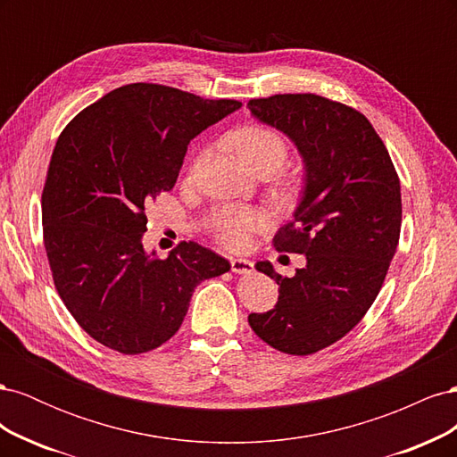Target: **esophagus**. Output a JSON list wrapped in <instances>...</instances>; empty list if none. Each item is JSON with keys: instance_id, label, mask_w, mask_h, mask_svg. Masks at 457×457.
I'll return each mask as SVG.
<instances>
[{"instance_id": "1", "label": "esophagus", "mask_w": 457, "mask_h": 457, "mask_svg": "<svg viewBox=\"0 0 457 457\" xmlns=\"http://www.w3.org/2000/svg\"><path fill=\"white\" fill-rule=\"evenodd\" d=\"M230 267L234 274H252L253 272V262L250 259H232Z\"/></svg>"}]
</instances>
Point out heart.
I'll return each mask as SVG.
<instances>
[{"label":"heart","instance_id":"1","mask_svg":"<svg viewBox=\"0 0 457 457\" xmlns=\"http://www.w3.org/2000/svg\"><path fill=\"white\" fill-rule=\"evenodd\" d=\"M238 156L247 168L265 163L274 171L280 168L287 156V146L278 131L262 126H247L234 137ZM262 215L252 207L220 205L210 217V228L213 237L230 250L245 247L252 232L261 225Z\"/></svg>","mask_w":457,"mask_h":457}]
</instances>
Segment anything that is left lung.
Wrapping results in <instances>:
<instances>
[{
    "mask_svg": "<svg viewBox=\"0 0 457 457\" xmlns=\"http://www.w3.org/2000/svg\"><path fill=\"white\" fill-rule=\"evenodd\" d=\"M247 108L284 133L303 160L294 220L272 242L307 257L292 278L270 261L257 262L280 295L272 311L247 320L270 347L312 354L349 334L376 301L398 245L400 181L379 135L351 106L303 93L252 99Z\"/></svg>",
    "mask_w": 457,
    "mask_h": 457,
    "instance_id": "obj_1",
    "label": "left lung"
}]
</instances>
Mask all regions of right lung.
<instances>
[{
  "instance_id": "1",
  "label": "right lung",
  "mask_w": 457,
  "mask_h": 457,
  "mask_svg": "<svg viewBox=\"0 0 457 457\" xmlns=\"http://www.w3.org/2000/svg\"><path fill=\"white\" fill-rule=\"evenodd\" d=\"M238 101L156 84L106 93L68 123L41 195L44 242L66 309L104 347L139 354L181 328L195 287L230 262L195 242L143 245L146 210L173 188L188 143Z\"/></svg>"
}]
</instances>
